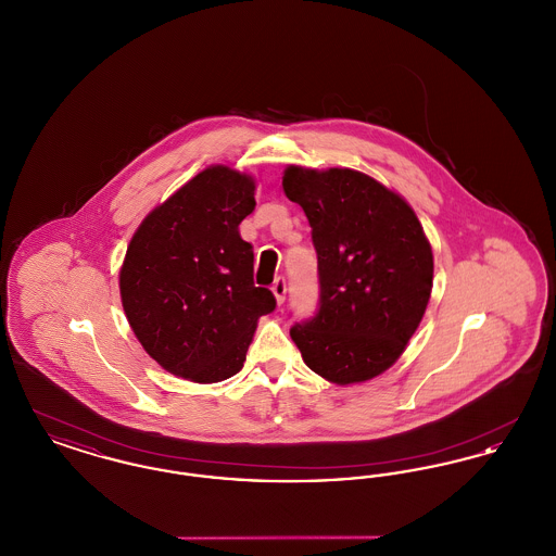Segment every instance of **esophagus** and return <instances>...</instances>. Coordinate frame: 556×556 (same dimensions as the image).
Masks as SVG:
<instances>
[{
	"label": "esophagus",
	"instance_id": "obj_1",
	"mask_svg": "<svg viewBox=\"0 0 556 556\" xmlns=\"http://www.w3.org/2000/svg\"><path fill=\"white\" fill-rule=\"evenodd\" d=\"M273 293L277 298V304H283L286 302V293H288V283H286V277L279 275L275 281H273Z\"/></svg>",
	"mask_w": 556,
	"mask_h": 556
}]
</instances>
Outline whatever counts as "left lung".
<instances>
[{
  "instance_id": "1",
  "label": "left lung",
  "mask_w": 556,
  "mask_h": 556,
  "mask_svg": "<svg viewBox=\"0 0 556 556\" xmlns=\"http://www.w3.org/2000/svg\"><path fill=\"white\" fill-rule=\"evenodd\" d=\"M283 191L311 223L317 313L291 340L320 377L348 386L390 369L425 315L433 254L413 208L352 168L290 166Z\"/></svg>"
}]
</instances>
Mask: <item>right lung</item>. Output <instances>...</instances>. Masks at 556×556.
I'll return each instance as SVG.
<instances>
[{"label":"right lung","mask_w":556,"mask_h":556,"mask_svg":"<svg viewBox=\"0 0 556 556\" xmlns=\"http://www.w3.org/2000/svg\"><path fill=\"white\" fill-rule=\"evenodd\" d=\"M256 208L254 181L211 166L150 212L121 268V298L143 350L173 375L216 383L243 367L277 300L254 286V252L239 223Z\"/></svg>","instance_id":"add662e5"}]
</instances>
